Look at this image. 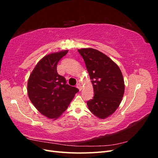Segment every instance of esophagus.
Segmentation results:
<instances>
[{"mask_svg":"<svg viewBox=\"0 0 158 158\" xmlns=\"http://www.w3.org/2000/svg\"><path fill=\"white\" fill-rule=\"evenodd\" d=\"M76 86H77V88H78V89H79L80 91L82 90V85H81L80 83H78V84H77V85H76Z\"/></svg>","mask_w":158,"mask_h":158,"instance_id":"obj_1","label":"esophagus"}]
</instances>
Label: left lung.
<instances>
[{
  "mask_svg": "<svg viewBox=\"0 0 158 158\" xmlns=\"http://www.w3.org/2000/svg\"><path fill=\"white\" fill-rule=\"evenodd\" d=\"M92 82L94 96L87 102L89 111L99 118L112 114L120 105L125 92L121 71L116 63L96 49H78Z\"/></svg>",
  "mask_w": 158,
  "mask_h": 158,
  "instance_id": "left-lung-1",
  "label": "left lung"
}]
</instances>
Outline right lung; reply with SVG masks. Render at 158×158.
Listing matches in <instances>:
<instances>
[{"label": "right lung", "instance_id": "1", "mask_svg": "<svg viewBox=\"0 0 158 158\" xmlns=\"http://www.w3.org/2000/svg\"><path fill=\"white\" fill-rule=\"evenodd\" d=\"M68 50L45 56L37 64L27 82L30 101L43 115L56 119L68 108L78 89L66 84L64 77L57 73L59 61Z\"/></svg>", "mask_w": 158, "mask_h": 158}]
</instances>
